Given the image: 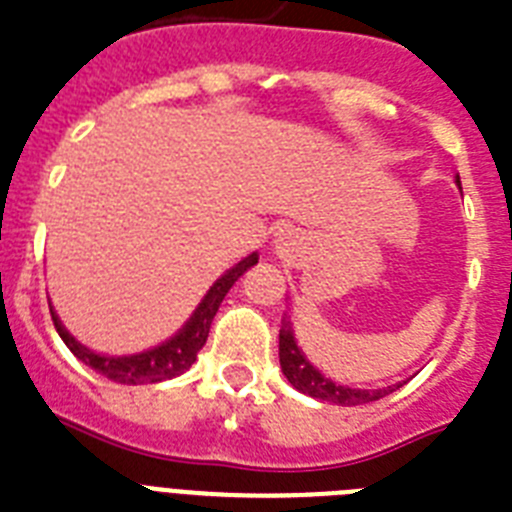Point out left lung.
I'll return each instance as SVG.
<instances>
[{"instance_id": "left-lung-1", "label": "left lung", "mask_w": 512, "mask_h": 512, "mask_svg": "<svg viewBox=\"0 0 512 512\" xmlns=\"http://www.w3.org/2000/svg\"><path fill=\"white\" fill-rule=\"evenodd\" d=\"M457 183H460V177H457ZM279 361H281V372H284V377H287V380L300 390V393L319 398V401H329V404L358 406V404H369V401H377V398L393 393V388H382V390L348 388V385H337V382H332L329 377H324V374H321L319 369H316V366L303 356V350L297 348L289 321H284V327H281L279 332Z\"/></svg>"}]
</instances>
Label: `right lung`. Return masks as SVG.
Segmentation results:
<instances>
[{
	"label": "right lung",
	"mask_w": 512,
	"mask_h": 512,
	"mask_svg": "<svg viewBox=\"0 0 512 512\" xmlns=\"http://www.w3.org/2000/svg\"><path fill=\"white\" fill-rule=\"evenodd\" d=\"M255 263L257 252H252V255L244 257L239 265H233L231 271L223 273V276L209 287V292L204 295L199 308L193 311L191 319L185 321V327L180 329L175 337H170V340L162 342V345H156V348L143 350L138 356H100L95 350L84 348L82 342H76L74 337L68 335V329L60 324V319L50 308L52 324L58 329L60 340L68 345V350H71L79 361L92 366L95 372L108 377V380L122 382V385H143V382L172 380V377L183 374L185 369L196 361V353H199V350L204 348V342H207L209 327H212V319H215L217 308L223 303V297L228 295V289L239 281V276H244V271L252 268Z\"/></svg>",
	"instance_id": "obj_1"
}]
</instances>
